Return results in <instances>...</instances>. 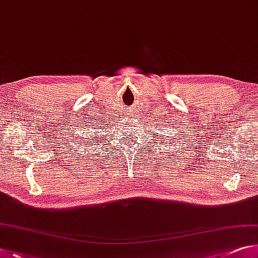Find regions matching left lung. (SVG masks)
Segmentation results:
<instances>
[{
    "label": "left lung",
    "mask_w": 258,
    "mask_h": 258,
    "mask_svg": "<svg viewBox=\"0 0 258 258\" xmlns=\"http://www.w3.org/2000/svg\"><path fill=\"white\" fill-rule=\"evenodd\" d=\"M160 137H162V139H161V142H162V141H164V139H165L166 137H168V136H164V135H163V136H162V135H160ZM170 142H171V141H170Z\"/></svg>",
    "instance_id": "obj_1"
}]
</instances>
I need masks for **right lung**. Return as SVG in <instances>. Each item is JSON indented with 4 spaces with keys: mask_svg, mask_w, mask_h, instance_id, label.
Segmentation results:
<instances>
[{
    "mask_svg": "<svg viewBox=\"0 0 258 258\" xmlns=\"http://www.w3.org/2000/svg\"><path fill=\"white\" fill-rule=\"evenodd\" d=\"M94 129H96V126L94 125ZM94 133H97L96 130H93ZM92 136H95V135H92ZM89 138H92V140H89ZM98 138V136H96V137H88L87 138V141H84V143L86 144V145H89L88 147H93L94 145H97V142H99V139H97Z\"/></svg>",
    "mask_w": 258,
    "mask_h": 258,
    "instance_id": "add662e5",
    "label": "right lung"
}]
</instances>
